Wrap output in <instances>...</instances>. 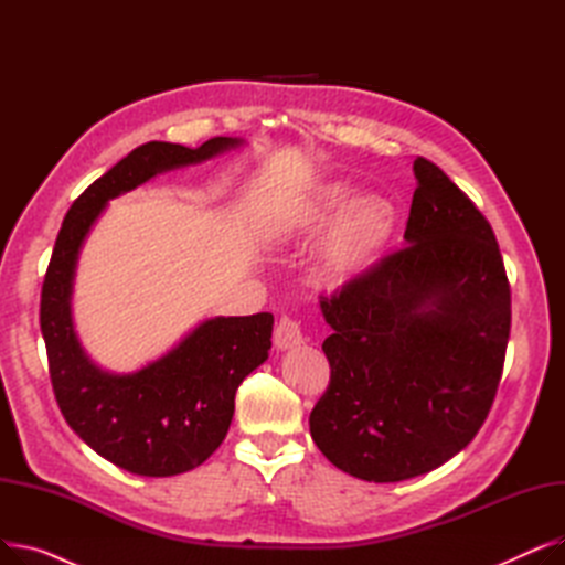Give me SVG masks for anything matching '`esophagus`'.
I'll return each instance as SVG.
<instances>
[{
  "mask_svg": "<svg viewBox=\"0 0 565 565\" xmlns=\"http://www.w3.org/2000/svg\"><path fill=\"white\" fill-rule=\"evenodd\" d=\"M300 343H305V334H302L300 322L284 316L277 322V328H275V345H277V350H290V348L300 345Z\"/></svg>",
  "mask_w": 565,
  "mask_h": 565,
  "instance_id": "esophagus-1",
  "label": "esophagus"
}]
</instances>
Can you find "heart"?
<instances>
[{"instance_id": "1", "label": "heart", "mask_w": 565, "mask_h": 565, "mask_svg": "<svg viewBox=\"0 0 565 565\" xmlns=\"http://www.w3.org/2000/svg\"><path fill=\"white\" fill-rule=\"evenodd\" d=\"M350 198L352 188L343 183L320 185L275 226L279 241L298 243L335 222L322 241L316 273L324 286L337 290L371 275L398 228V213L387 199L364 194L350 202Z\"/></svg>"}]
</instances>
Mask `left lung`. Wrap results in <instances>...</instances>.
<instances>
[{
  "label": "left lung",
  "mask_w": 565,
  "mask_h": 565,
  "mask_svg": "<svg viewBox=\"0 0 565 565\" xmlns=\"http://www.w3.org/2000/svg\"><path fill=\"white\" fill-rule=\"evenodd\" d=\"M414 175L405 247L320 295L332 375L309 430L332 465L373 483L422 477L467 447L492 407L511 334L490 222L430 160H414Z\"/></svg>",
  "instance_id": "obj_1"
}]
</instances>
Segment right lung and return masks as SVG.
Instances as JSON below:
<instances>
[{"instance_id": "add662e5", "label": "right lung", "mask_w": 565, "mask_h": 565, "mask_svg": "<svg viewBox=\"0 0 565 565\" xmlns=\"http://www.w3.org/2000/svg\"><path fill=\"white\" fill-rule=\"evenodd\" d=\"M241 143L233 137H213L199 148L148 141L75 199L56 235L41 292L54 398L88 447L139 477H175L213 456L228 433L237 387L267 360L275 318L254 313L203 320L160 360L116 375L88 360L73 328L77 256L109 199Z\"/></svg>"}]
</instances>
